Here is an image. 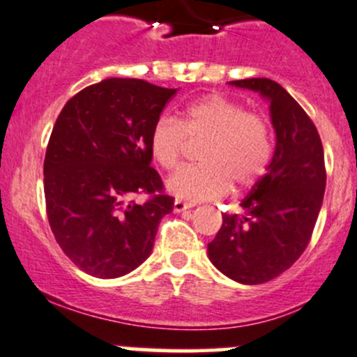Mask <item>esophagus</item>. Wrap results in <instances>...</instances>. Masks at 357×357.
<instances>
[{
    "label": "esophagus",
    "mask_w": 357,
    "mask_h": 357,
    "mask_svg": "<svg viewBox=\"0 0 357 357\" xmlns=\"http://www.w3.org/2000/svg\"><path fill=\"white\" fill-rule=\"evenodd\" d=\"M173 208H174L176 213H183V211H186V210H190V208H192V204L183 202V199H174Z\"/></svg>",
    "instance_id": "1"
}]
</instances>
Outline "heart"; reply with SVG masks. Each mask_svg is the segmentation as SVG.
<instances>
[{
    "label": "heart",
    "mask_w": 357,
    "mask_h": 357,
    "mask_svg": "<svg viewBox=\"0 0 357 357\" xmlns=\"http://www.w3.org/2000/svg\"><path fill=\"white\" fill-rule=\"evenodd\" d=\"M184 136L206 137L199 151L202 165L179 167L166 181L171 195L188 202L216 198L230 183L236 190L250 188L265 173L272 154L265 119L218 93L190 102L179 121L161 117L155 122L149 136L154 161L165 169L178 165Z\"/></svg>",
    "instance_id": "obj_1"
}]
</instances>
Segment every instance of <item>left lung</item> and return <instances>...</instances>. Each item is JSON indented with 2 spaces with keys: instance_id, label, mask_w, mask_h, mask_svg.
<instances>
[{
  "instance_id": "obj_1",
  "label": "left lung",
  "mask_w": 357,
  "mask_h": 357,
  "mask_svg": "<svg viewBox=\"0 0 357 357\" xmlns=\"http://www.w3.org/2000/svg\"><path fill=\"white\" fill-rule=\"evenodd\" d=\"M228 84L268 102L275 151L267 173L240 203L243 213L223 215L208 257L231 280L258 285L292 267L309 245L326 190L324 149L314 122L280 84L270 79Z\"/></svg>"
}]
</instances>
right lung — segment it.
Masks as SVG:
<instances>
[{
	"label": "right lung",
	"mask_w": 357,
	"mask_h": 357,
	"mask_svg": "<svg viewBox=\"0 0 357 357\" xmlns=\"http://www.w3.org/2000/svg\"><path fill=\"white\" fill-rule=\"evenodd\" d=\"M178 89L139 79H105L61 109L43 165L47 215L56 243L97 278L136 270L154 247L174 199L161 195L149 136ZM139 192L153 196L137 205Z\"/></svg>",
	"instance_id": "add662e5"
}]
</instances>
